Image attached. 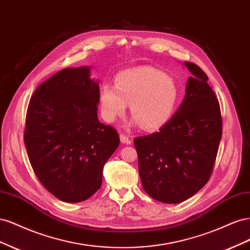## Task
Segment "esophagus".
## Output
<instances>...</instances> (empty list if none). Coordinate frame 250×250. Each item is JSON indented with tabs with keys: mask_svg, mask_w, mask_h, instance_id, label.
<instances>
[{
	"mask_svg": "<svg viewBox=\"0 0 250 250\" xmlns=\"http://www.w3.org/2000/svg\"><path fill=\"white\" fill-rule=\"evenodd\" d=\"M120 140H121V143H123V144H130L131 143L129 137H127V135L124 133L120 134Z\"/></svg>",
	"mask_w": 250,
	"mask_h": 250,
	"instance_id": "1",
	"label": "esophagus"
}]
</instances>
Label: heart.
<instances>
[{
  "mask_svg": "<svg viewBox=\"0 0 250 250\" xmlns=\"http://www.w3.org/2000/svg\"><path fill=\"white\" fill-rule=\"evenodd\" d=\"M179 97L173 78L150 66L117 74L115 86L103 83L99 103L104 120L113 122L124 116L127 104L135 121L145 130H157L171 119Z\"/></svg>",
  "mask_w": 250,
  "mask_h": 250,
  "instance_id": "1",
  "label": "heart"
}]
</instances>
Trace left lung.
<instances>
[{
    "instance_id": "left-lung-1",
    "label": "left lung",
    "mask_w": 250,
    "mask_h": 250,
    "mask_svg": "<svg viewBox=\"0 0 250 250\" xmlns=\"http://www.w3.org/2000/svg\"><path fill=\"white\" fill-rule=\"evenodd\" d=\"M186 97L160 130L133 140L142 186L153 199L179 203L206 186L222 137V117L208 76L193 62Z\"/></svg>"
}]
</instances>
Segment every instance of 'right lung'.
<instances>
[{
    "mask_svg": "<svg viewBox=\"0 0 250 250\" xmlns=\"http://www.w3.org/2000/svg\"><path fill=\"white\" fill-rule=\"evenodd\" d=\"M99 84L89 69H64L37 86L29 101L24 141L41 184L64 202H81L99 190L119 133L98 120Z\"/></svg>",
    "mask_w": 250,
    "mask_h": 250,
    "instance_id": "add662e5",
    "label": "right lung"
}]
</instances>
